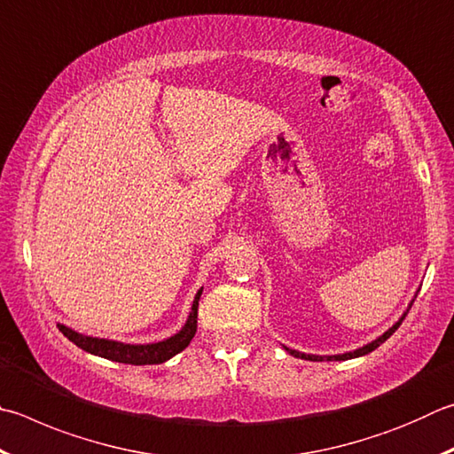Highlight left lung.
<instances>
[{"instance_id":"obj_1","label":"left lung","mask_w":454,"mask_h":454,"mask_svg":"<svg viewBox=\"0 0 454 454\" xmlns=\"http://www.w3.org/2000/svg\"><path fill=\"white\" fill-rule=\"evenodd\" d=\"M415 298H417V294H415ZM415 301V300H413ZM413 301L409 303V308H407V311L403 313V316L399 317V321H395V324L387 329V332L383 333V335H379L377 340H373L371 343H367V345H364V348H357L356 351H348V353H340V356H311V353H301V351H295V349H290V348H286L284 345V349L290 353V356H294V357H300V359H308V361H348V359H353V357H361V356H367V353H371V351H375L379 345L381 343H385L387 340H389V337L395 333V329H397L401 324H403V319H405V316L409 313V309H411V306H413Z\"/></svg>"}]
</instances>
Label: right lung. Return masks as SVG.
<instances>
[{
    "mask_svg": "<svg viewBox=\"0 0 454 454\" xmlns=\"http://www.w3.org/2000/svg\"><path fill=\"white\" fill-rule=\"evenodd\" d=\"M202 295V287L199 294L194 295L191 313H188L186 324L183 325L178 333L170 335L168 340L156 341V343H122V341H113V340H103V337H90L75 332L63 324H57L59 332L67 337L83 351L90 353V356H98L111 361H117V364H129V365H156L164 364L170 357H175L176 353L188 348V343L192 341L196 333V325H199V300Z\"/></svg>",
    "mask_w": 454,
    "mask_h": 454,
    "instance_id": "obj_1",
    "label": "right lung"
}]
</instances>
